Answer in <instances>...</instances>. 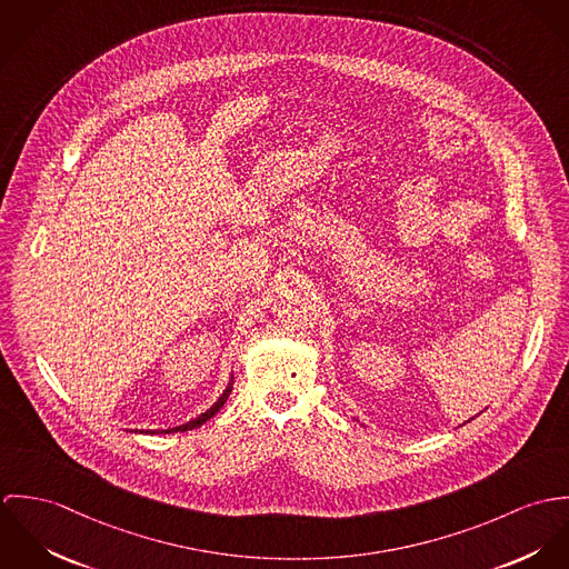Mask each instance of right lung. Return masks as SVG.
Returning a JSON list of instances; mask_svg holds the SVG:
<instances>
[{
  "label": "right lung",
  "instance_id": "right-lung-1",
  "mask_svg": "<svg viewBox=\"0 0 569 569\" xmlns=\"http://www.w3.org/2000/svg\"><path fill=\"white\" fill-rule=\"evenodd\" d=\"M231 390H233V376L229 379V383H227V388L222 390V395L216 399V403L213 406H209L202 415H198L196 419H191L188 423H183V426H177V428H168V430H150V435H170V432H188V430H193V428H200L204 421H209L222 406H224V401L229 399V395H231Z\"/></svg>",
  "mask_w": 569,
  "mask_h": 569
}]
</instances>
